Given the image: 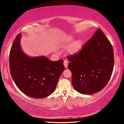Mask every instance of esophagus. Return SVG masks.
<instances>
[{"label":"esophagus","instance_id":"esophagus-1","mask_svg":"<svg viewBox=\"0 0 124 124\" xmlns=\"http://www.w3.org/2000/svg\"><path fill=\"white\" fill-rule=\"evenodd\" d=\"M68 61H67V60H64L63 62V64L65 68H67V67H68Z\"/></svg>","mask_w":124,"mask_h":124}]
</instances>
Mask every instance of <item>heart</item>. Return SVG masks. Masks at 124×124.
<instances>
[{"mask_svg": "<svg viewBox=\"0 0 124 124\" xmlns=\"http://www.w3.org/2000/svg\"><path fill=\"white\" fill-rule=\"evenodd\" d=\"M81 46H82V42L80 40H77L70 46L69 49V52L72 54H77L81 49Z\"/></svg>", "mask_w": 124, "mask_h": 124, "instance_id": "b5f03b06", "label": "heart"}]
</instances>
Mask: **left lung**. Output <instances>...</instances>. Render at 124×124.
Wrapping results in <instances>:
<instances>
[{
	"label": "left lung",
	"instance_id": "obj_1",
	"mask_svg": "<svg viewBox=\"0 0 124 124\" xmlns=\"http://www.w3.org/2000/svg\"><path fill=\"white\" fill-rule=\"evenodd\" d=\"M74 89L83 95L100 91L107 84L114 68V52L103 32L98 29L79 53L68 57Z\"/></svg>",
	"mask_w": 124,
	"mask_h": 124
}]
</instances>
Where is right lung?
<instances>
[{
  "mask_svg": "<svg viewBox=\"0 0 124 124\" xmlns=\"http://www.w3.org/2000/svg\"><path fill=\"white\" fill-rule=\"evenodd\" d=\"M21 33L15 39L10 50V74L15 83L25 95L43 98L53 93L60 75L64 70L63 60L51 61L45 56L30 57L21 47Z\"/></svg>",
  "mask_w": 124,
  "mask_h": 124,
  "instance_id": "1",
  "label": "right lung"
}]
</instances>
